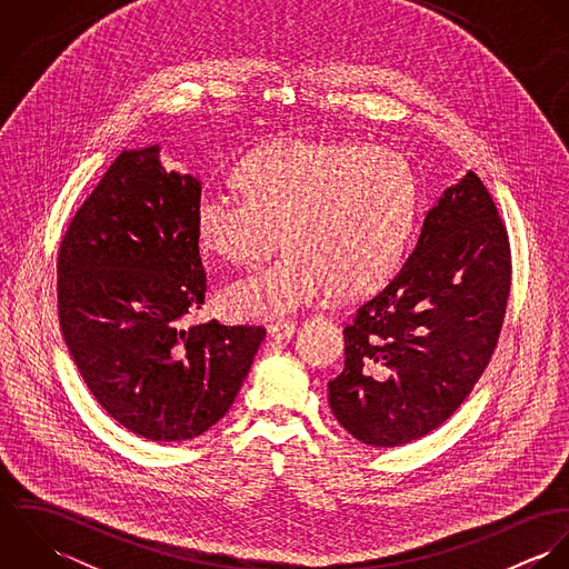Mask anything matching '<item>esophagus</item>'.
I'll return each instance as SVG.
<instances>
[{
	"mask_svg": "<svg viewBox=\"0 0 569 569\" xmlns=\"http://www.w3.org/2000/svg\"><path fill=\"white\" fill-rule=\"evenodd\" d=\"M269 337L276 339V341H284L289 337L296 335V322H289V320H280V322H273L267 328Z\"/></svg>",
	"mask_w": 569,
	"mask_h": 569,
	"instance_id": "34e87169",
	"label": "esophagus"
}]
</instances>
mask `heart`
<instances>
[{
  "label": "heart",
  "mask_w": 569,
  "mask_h": 569,
  "mask_svg": "<svg viewBox=\"0 0 569 569\" xmlns=\"http://www.w3.org/2000/svg\"><path fill=\"white\" fill-rule=\"evenodd\" d=\"M243 192L206 190L199 244L232 264L284 253L221 291L237 320H267L379 289L401 264L418 219V183L395 151L350 142H271L239 168Z\"/></svg>",
  "instance_id": "b5f03b06"
}]
</instances>
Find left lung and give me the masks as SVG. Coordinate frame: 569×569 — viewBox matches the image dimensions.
I'll return each mask as SVG.
<instances>
[{
	"instance_id": "8db88e82",
	"label": "left lung",
	"mask_w": 569,
	"mask_h": 569,
	"mask_svg": "<svg viewBox=\"0 0 569 569\" xmlns=\"http://www.w3.org/2000/svg\"><path fill=\"white\" fill-rule=\"evenodd\" d=\"M510 273L506 226L469 172L427 212L403 267L343 326V370L328 381L339 425L370 447H399L449 420L495 352Z\"/></svg>"
}]
</instances>
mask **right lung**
Listing matches in <instances>:
<instances>
[{
	"label": "right lung",
	"instance_id": "obj_1",
	"mask_svg": "<svg viewBox=\"0 0 569 569\" xmlns=\"http://www.w3.org/2000/svg\"><path fill=\"white\" fill-rule=\"evenodd\" d=\"M158 153L122 151L82 201L59 247L57 302L93 399L129 431L172 442L226 416L267 330L181 325L208 287L201 183L163 170Z\"/></svg>",
	"mask_w": 569,
	"mask_h": 569
}]
</instances>
